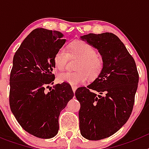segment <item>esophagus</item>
Wrapping results in <instances>:
<instances>
[{"label": "esophagus", "instance_id": "esophagus-1", "mask_svg": "<svg viewBox=\"0 0 149 149\" xmlns=\"http://www.w3.org/2000/svg\"><path fill=\"white\" fill-rule=\"evenodd\" d=\"M72 90H73L74 93H75L76 89H77V86H72Z\"/></svg>", "mask_w": 149, "mask_h": 149}]
</instances>
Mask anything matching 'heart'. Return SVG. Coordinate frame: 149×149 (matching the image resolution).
Segmentation results:
<instances>
[{
  "mask_svg": "<svg viewBox=\"0 0 149 149\" xmlns=\"http://www.w3.org/2000/svg\"><path fill=\"white\" fill-rule=\"evenodd\" d=\"M70 56L80 60L76 68L78 72L59 74L58 80L60 82L77 86L86 82L88 77L94 80L103 72L104 66L103 59L97 55L95 48L85 41L72 42L69 45V52L65 48H60L54 56L55 67L60 71L64 70Z\"/></svg>",
  "mask_w": 149,
  "mask_h": 149,
  "instance_id": "heart-1",
  "label": "heart"
}]
</instances>
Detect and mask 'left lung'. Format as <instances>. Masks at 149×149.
<instances>
[{"mask_svg": "<svg viewBox=\"0 0 149 149\" xmlns=\"http://www.w3.org/2000/svg\"><path fill=\"white\" fill-rule=\"evenodd\" d=\"M81 39L98 50L103 72L87 87H79L81 134L89 140L112 136L127 122L139 82L136 63L122 41L112 33H89Z\"/></svg>", "mask_w": 149, "mask_h": 149, "instance_id": "8db88e82", "label": "left lung"}]
</instances>
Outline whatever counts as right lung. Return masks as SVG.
I'll return each mask as SVG.
<instances>
[{
  "mask_svg": "<svg viewBox=\"0 0 149 149\" xmlns=\"http://www.w3.org/2000/svg\"><path fill=\"white\" fill-rule=\"evenodd\" d=\"M56 30L35 29L15 52L10 77V106L22 128L33 136L50 139L59 130V116L73 98L67 83L45 92L55 77L54 56L65 44Z\"/></svg>",
  "mask_w": 149,
  "mask_h": 149,
  "instance_id": "1",
  "label": "right lung"
}]
</instances>
